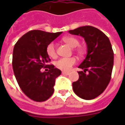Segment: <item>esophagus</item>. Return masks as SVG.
<instances>
[{
    "label": "esophagus",
    "instance_id": "esophagus-1",
    "mask_svg": "<svg viewBox=\"0 0 125 125\" xmlns=\"http://www.w3.org/2000/svg\"><path fill=\"white\" fill-rule=\"evenodd\" d=\"M62 74H64V75H69V74H70V72H62Z\"/></svg>",
    "mask_w": 125,
    "mask_h": 125
}]
</instances>
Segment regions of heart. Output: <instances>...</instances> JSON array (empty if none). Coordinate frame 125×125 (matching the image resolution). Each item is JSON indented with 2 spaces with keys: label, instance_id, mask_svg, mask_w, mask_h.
Segmentation results:
<instances>
[{
  "label": "heart",
  "instance_id": "heart-1",
  "mask_svg": "<svg viewBox=\"0 0 125 125\" xmlns=\"http://www.w3.org/2000/svg\"><path fill=\"white\" fill-rule=\"evenodd\" d=\"M63 41L67 43L72 48H75L78 46L80 41L75 37H65L63 38ZM77 52L79 55L83 54V50L81 48L78 49ZM47 53L49 57H55L56 56V50L55 46L53 43H49L47 47ZM76 60L74 57H62L57 61L56 67L58 69L63 71H69L72 68V66L75 64Z\"/></svg>",
  "mask_w": 125,
  "mask_h": 125
}]
</instances>
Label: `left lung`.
<instances>
[{"instance_id":"obj_1","label":"left lung","mask_w":125,"mask_h":125,"mask_svg":"<svg viewBox=\"0 0 125 125\" xmlns=\"http://www.w3.org/2000/svg\"><path fill=\"white\" fill-rule=\"evenodd\" d=\"M69 33L84 37L87 45L86 57L78 66L84 71L78 72L79 79L72 83L73 92L82 99H94L104 91L111 79L114 53L110 40L92 26L80 27Z\"/></svg>"}]
</instances>
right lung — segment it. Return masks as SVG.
<instances>
[{"instance_id":"obj_1","label":"right lung","mask_w":125,"mask_h":125,"mask_svg":"<svg viewBox=\"0 0 125 125\" xmlns=\"http://www.w3.org/2000/svg\"><path fill=\"white\" fill-rule=\"evenodd\" d=\"M62 33L30 31L14 47L12 64L15 78L24 94L34 101H45L54 92L55 79L62 72L53 65H47L51 60L47 47ZM47 66L49 71L41 73V68Z\"/></svg>"}]
</instances>
